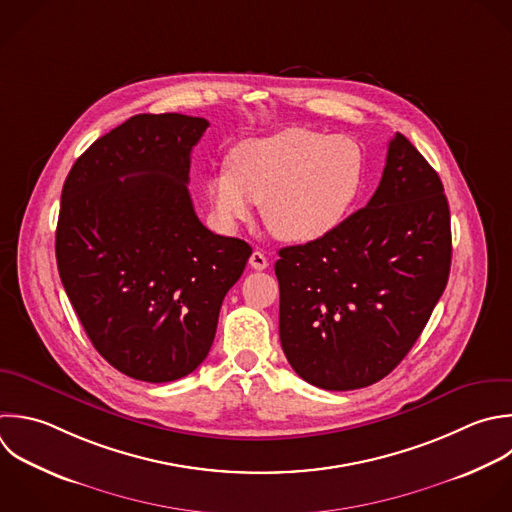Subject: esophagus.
Returning a JSON list of instances; mask_svg holds the SVG:
<instances>
[{
    "label": "esophagus",
    "instance_id": "esophagus-1",
    "mask_svg": "<svg viewBox=\"0 0 512 512\" xmlns=\"http://www.w3.org/2000/svg\"><path fill=\"white\" fill-rule=\"evenodd\" d=\"M248 262H250V266H252L254 270H266V268H268V258H266L260 250H254Z\"/></svg>",
    "mask_w": 512,
    "mask_h": 512
}]
</instances>
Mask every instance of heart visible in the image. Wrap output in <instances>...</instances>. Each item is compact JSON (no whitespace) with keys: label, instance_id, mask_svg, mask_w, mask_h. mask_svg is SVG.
Here are the masks:
<instances>
[{"label":"heart","instance_id":"obj_1","mask_svg":"<svg viewBox=\"0 0 512 512\" xmlns=\"http://www.w3.org/2000/svg\"><path fill=\"white\" fill-rule=\"evenodd\" d=\"M366 186L362 146L342 134L286 128L240 142L204 190L224 230L250 222L262 206L266 228L282 242L306 244L334 232Z\"/></svg>","mask_w":512,"mask_h":512}]
</instances>
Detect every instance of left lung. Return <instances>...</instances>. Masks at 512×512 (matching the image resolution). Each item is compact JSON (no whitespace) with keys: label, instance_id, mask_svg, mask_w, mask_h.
I'll return each instance as SVG.
<instances>
[{"label":"left lung","instance_id":"1","mask_svg":"<svg viewBox=\"0 0 512 512\" xmlns=\"http://www.w3.org/2000/svg\"><path fill=\"white\" fill-rule=\"evenodd\" d=\"M278 254L280 342L294 372L324 390L370 386L408 354L446 288L442 182L396 132L366 208Z\"/></svg>","mask_w":512,"mask_h":512}]
</instances>
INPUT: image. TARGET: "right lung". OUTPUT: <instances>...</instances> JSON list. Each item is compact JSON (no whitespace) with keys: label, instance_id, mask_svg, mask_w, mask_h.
Here are the masks:
<instances>
[{"label":"right lung","instance_id":"add662e5","mask_svg":"<svg viewBox=\"0 0 512 512\" xmlns=\"http://www.w3.org/2000/svg\"><path fill=\"white\" fill-rule=\"evenodd\" d=\"M208 126L132 116L76 160L62 190V284L94 348L136 380L172 382L204 362L252 254L194 212L190 154Z\"/></svg>","mask_w":512,"mask_h":512}]
</instances>
